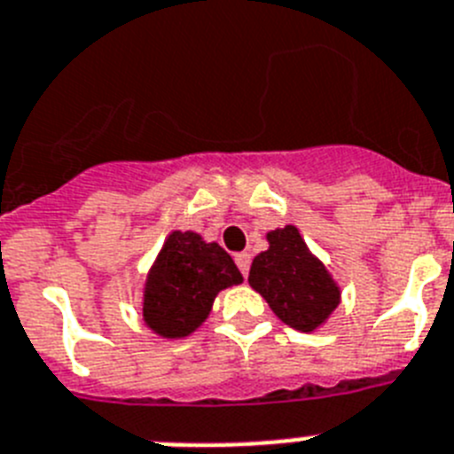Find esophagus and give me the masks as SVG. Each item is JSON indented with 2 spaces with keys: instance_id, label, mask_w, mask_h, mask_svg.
Listing matches in <instances>:
<instances>
[{
  "instance_id": "obj_1",
  "label": "esophagus",
  "mask_w": 454,
  "mask_h": 454,
  "mask_svg": "<svg viewBox=\"0 0 454 454\" xmlns=\"http://www.w3.org/2000/svg\"><path fill=\"white\" fill-rule=\"evenodd\" d=\"M235 262H238L239 271H242L244 276L249 274V267H251V254H238V255H235Z\"/></svg>"
}]
</instances>
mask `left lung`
Here are the masks:
<instances>
[{
	"mask_svg": "<svg viewBox=\"0 0 454 454\" xmlns=\"http://www.w3.org/2000/svg\"><path fill=\"white\" fill-rule=\"evenodd\" d=\"M270 249L254 258L249 286L265 297L276 317L310 333L325 325L340 303V287L315 258L297 226L267 232Z\"/></svg>",
	"mask_w": 454,
	"mask_h": 454,
	"instance_id": "obj_1",
	"label": "left lung"
}]
</instances>
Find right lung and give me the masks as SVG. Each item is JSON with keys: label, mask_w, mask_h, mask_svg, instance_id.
Segmentation results:
<instances>
[{"label": "right lung", "mask_w": 454, "mask_h": 454, "mask_svg": "<svg viewBox=\"0 0 454 454\" xmlns=\"http://www.w3.org/2000/svg\"><path fill=\"white\" fill-rule=\"evenodd\" d=\"M242 281L219 244L194 231H173L145 276V326L161 338H187L207 320L216 294Z\"/></svg>", "instance_id": "1"}]
</instances>
